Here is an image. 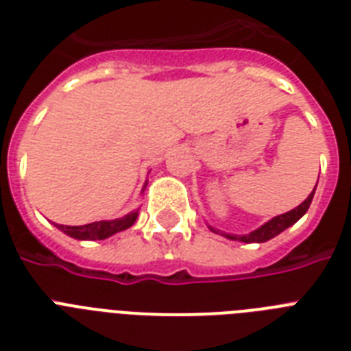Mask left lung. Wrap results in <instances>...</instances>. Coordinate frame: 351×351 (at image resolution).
Instances as JSON below:
<instances>
[{
    "label": "left lung",
    "instance_id": "obj_1",
    "mask_svg": "<svg viewBox=\"0 0 351 351\" xmlns=\"http://www.w3.org/2000/svg\"><path fill=\"white\" fill-rule=\"evenodd\" d=\"M317 187V184H315ZM313 195H315V189L310 193V197L306 198L304 202L297 206L295 209L288 211V213L278 215V217H273L271 220H267L266 224H262L261 228H256L255 231H251L247 234H231V233H220L219 230H215L213 226H209V230L213 233H220L222 237L230 240H239V242H266V240L277 237V234L282 233L284 230H288L289 226H293L297 220H300L306 215V211L310 209V204L313 200Z\"/></svg>",
    "mask_w": 351,
    "mask_h": 351
}]
</instances>
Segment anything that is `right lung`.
Here are the masks:
<instances>
[{
	"mask_svg": "<svg viewBox=\"0 0 351 351\" xmlns=\"http://www.w3.org/2000/svg\"><path fill=\"white\" fill-rule=\"evenodd\" d=\"M145 186H147V182H145ZM145 186H143V189H145ZM136 219H138V209H134V211L127 213L125 217H121V219L98 220V222H93V224H85V226L56 224V228L76 240H104L112 237L114 233H120V231L131 228V226L136 222Z\"/></svg>",
	"mask_w": 351,
	"mask_h": 351,
	"instance_id": "1",
	"label": "right lung"
}]
</instances>
